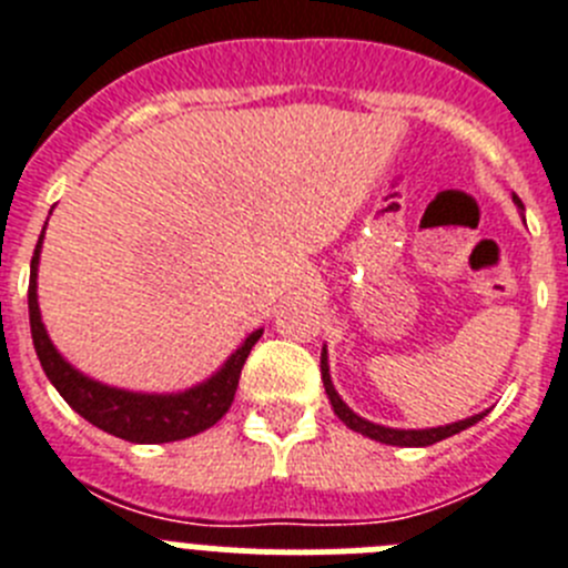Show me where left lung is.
Instances as JSON below:
<instances>
[{
    "label": "left lung",
    "instance_id": "8db88e82",
    "mask_svg": "<svg viewBox=\"0 0 568 568\" xmlns=\"http://www.w3.org/2000/svg\"><path fill=\"white\" fill-rule=\"evenodd\" d=\"M511 202H515L520 210H524V204H520L518 195H511ZM321 381H324V389H327L329 404H333L335 415H338V418L344 420V424L349 426V429H353V433H361V435H366V438L381 440V444H389V446H433V444H438V440L453 438V435L464 433V429L475 426L486 415V413L471 415V418L455 420V424H446V426H433V429H393V426L373 424V420H366V418H361V415H355L353 409H349V406H346L344 400H341V395L335 393L333 378H329L327 346L321 349Z\"/></svg>",
    "mask_w": 568,
    "mask_h": 568
}]
</instances>
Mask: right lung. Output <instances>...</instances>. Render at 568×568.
<instances>
[{
    "mask_svg": "<svg viewBox=\"0 0 568 568\" xmlns=\"http://www.w3.org/2000/svg\"><path fill=\"white\" fill-rule=\"evenodd\" d=\"M44 230L37 241L33 258H30V284H28V313H30V335L37 346L39 364L50 384L57 386L59 395L68 400L84 420L115 435V438L130 440V444H170L190 435H199L204 429L222 420L235 398V386L241 378V366L247 361L250 349L261 338L264 329H255L244 338V344L222 364V369L210 375L202 384L190 386L184 393L170 395H148L130 393V389H115V386L93 381L68 364L48 338V329L42 324L37 295V273L39 253H42Z\"/></svg>",
    "mask_w": 568,
    "mask_h": 568,
    "instance_id": "right-lung-1",
    "label": "right lung"
}]
</instances>
